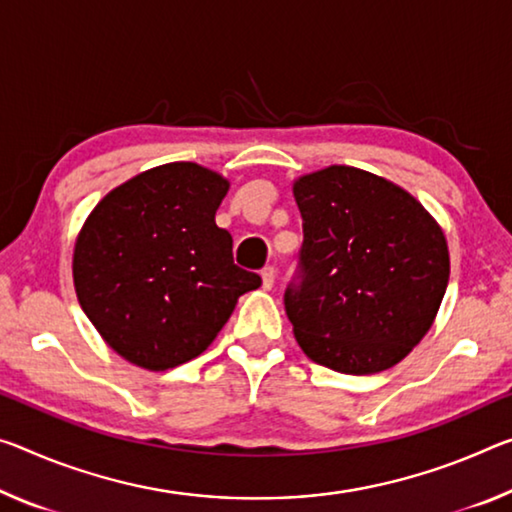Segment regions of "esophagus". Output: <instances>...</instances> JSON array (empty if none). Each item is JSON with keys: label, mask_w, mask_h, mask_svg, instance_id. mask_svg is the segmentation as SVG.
Returning <instances> with one entry per match:
<instances>
[{"label": "esophagus", "mask_w": 512, "mask_h": 512, "mask_svg": "<svg viewBox=\"0 0 512 512\" xmlns=\"http://www.w3.org/2000/svg\"><path fill=\"white\" fill-rule=\"evenodd\" d=\"M273 285H275V269L273 266H266V269L262 271V287L269 291V289H273Z\"/></svg>", "instance_id": "esophagus-1"}]
</instances>
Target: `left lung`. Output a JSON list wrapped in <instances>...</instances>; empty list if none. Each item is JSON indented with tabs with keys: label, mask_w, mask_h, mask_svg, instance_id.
<instances>
[{
	"label": "left lung",
	"mask_w": 512,
	"mask_h": 512,
	"mask_svg": "<svg viewBox=\"0 0 512 512\" xmlns=\"http://www.w3.org/2000/svg\"><path fill=\"white\" fill-rule=\"evenodd\" d=\"M303 216L298 285L285 310L307 358L378 373L431 330L449 282L442 227L399 184L353 166L294 180Z\"/></svg>",
	"instance_id": "8db88e82"
}]
</instances>
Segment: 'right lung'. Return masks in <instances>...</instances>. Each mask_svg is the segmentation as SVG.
<instances>
[{"label":"right lung","mask_w":512,"mask_h":512,"mask_svg":"<svg viewBox=\"0 0 512 512\" xmlns=\"http://www.w3.org/2000/svg\"><path fill=\"white\" fill-rule=\"evenodd\" d=\"M230 182L193 161L145 170L88 214L72 255L81 310L120 358L166 371L198 358L262 285L234 264L216 209Z\"/></svg>","instance_id":"right-lung-1"}]
</instances>
